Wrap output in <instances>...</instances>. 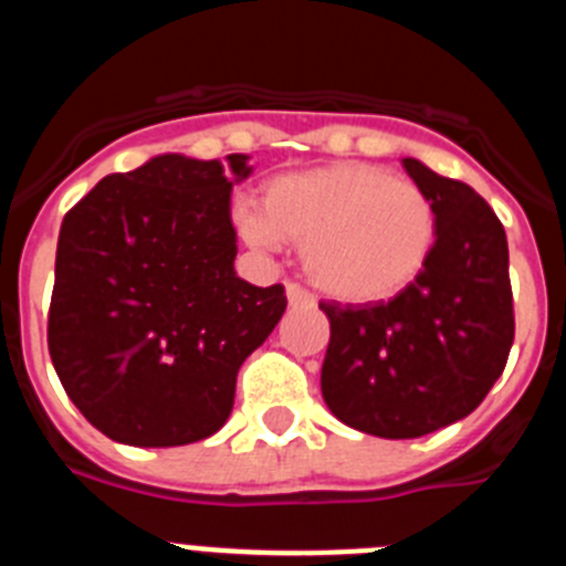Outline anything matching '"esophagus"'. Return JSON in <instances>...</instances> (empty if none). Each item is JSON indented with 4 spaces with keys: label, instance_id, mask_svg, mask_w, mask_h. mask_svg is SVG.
Returning <instances> with one entry per match:
<instances>
[{
    "label": "esophagus",
    "instance_id": "34e87169",
    "mask_svg": "<svg viewBox=\"0 0 566 566\" xmlns=\"http://www.w3.org/2000/svg\"><path fill=\"white\" fill-rule=\"evenodd\" d=\"M286 297L292 308H314V297L306 289H300L297 283H286Z\"/></svg>",
    "mask_w": 566,
    "mask_h": 566
}]
</instances>
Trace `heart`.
<instances>
[{
  "mask_svg": "<svg viewBox=\"0 0 566 566\" xmlns=\"http://www.w3.org/2000/svg\"><path fill=\"white\" fill-rule=\"evenodd\" d=\"M254 247H303L308 280L343 303H382L424 272L439 238L433 198L385 167L337 161L266 184L263 209L240 212Z\"/></svg>",
  "mask_w": 566,
  "mask_h": 566,
  "instance_id": "1",
  "label": "heart"
}]
</instances>
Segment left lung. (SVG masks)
Listing matches in <instances>:
<instances>
[{
  "label": "left lung",
  "mask_w": 566,
  "mask_h": 566,
  "mask_svg": "<svg viewBox=\"0 0 566 566\" xmlns=\"http://www.w3.org/2000/svg\"><path fill=\"white\" fill-rule=\"evenodd\" d=\"M405 172L433 198L439 238L424 272L388 303H319L332 323L319 388L354 431L417 439L473 413L513 345L507 234L476 189L417 158Z\"/></svg>",
  "instance_id": "8db88e82"
}]
</instances>
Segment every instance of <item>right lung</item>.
<instances>
[{
    "label": "right lung",
    "mask_w": 566,
    "mask_h": 566,
    "mask_svg": "<svg viewBox=\"0 0 566 566\" xmlns=\"http://www.w3.org/2000/svg\"><path fill=\"white\" fill-rule=\"evenodd\" d=\"M233 178H228V172ZM249 155H155L64 214L48 348L93 428L135 448L221 431L243 359L286 312L283 286L234 272L232 187Z\"/></svg>",
    "instance_id": "add662e5"
}]
</instances>
